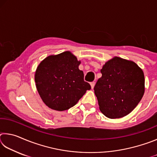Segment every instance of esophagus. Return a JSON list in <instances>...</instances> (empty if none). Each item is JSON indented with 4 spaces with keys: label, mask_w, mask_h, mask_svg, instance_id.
<instances>
[{
    "label": "esophagus",
    "mask_w": 157,
    "mask_h": 157,
    "mask_svg": "<svg viewBox=\"0 0 157 157\" xmlns=\"http://www.w3.org/2000/svg\"><path fill=\"white\" fill-rule=\"evenodd\" d=\"M90 84H91V89H93L94 88V86H95V82H92L90 83Z\"/></svg>",
    "instance_id": "1"
}]
</instances>
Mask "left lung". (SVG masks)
Returning a JSON list of instances; mask_svg holds the SVG:
<instances>
[{
    "label": "left lung",
    "instance_id": "obj_1",
    "mask_svg": "<svg viewBox=\"0 0 157 157\" xmlns=\"http://www.w3.org/2000/svg\"><path fill=\"white\" fill-rule=\"evenodd\" d=\"M94 92L101 112L109 118H120L134 109L145 92L142 69L132 61L114 57L100 70Z\"/></svg>",
    "mask_w": 157,
    "mask_h": 157
}]
</instances>
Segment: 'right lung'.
I'll return each instance as SVG.
<instances>
[{"label":"right lung","instance_id":"obj_1","mask_svg":"<svg viewBox=\"0 0 157 157\" xmlns=\"http://www.w3.org/2000/svg\"><path fill=\"white\" fill-rule=\"evenodd\" d=\"M80 61L70 51L50 55L37 66L34 80L43 102L49 108L65 111L77 104L87 90L84 73L79 69Z\"/></svg>","mask_w":157,"mask_h":157}]
</instances>
